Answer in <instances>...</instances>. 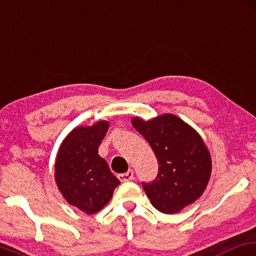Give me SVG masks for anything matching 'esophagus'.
<instances>
[{
	"instance_id": "1",
	"label": "esophagus",
	"mask_w": 256,
	"mask_h": 256,
	"mask_svg": "<svg viewBox=\"0 0 256 256\" xmlns=\"http://www.w3.org/2000/svg\"><path fill=\"white\" fill-rule=\"evenodd\" d=\"M118 178L121 182L130 181V180H132V178H134V172L128 170L127 172H124V174H118Z\"/></svg>"
}]
</instances>
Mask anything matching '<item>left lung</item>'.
<instances>
[{"instance_id": "obj_1", "label": "left lung", "mask_w": 256, "mask_h": 256, "mask_svg": "<svg viewBox=\"0 0 256 256\" xmlns=\"http://www.w3.org/2000/svg\"><path fill=\"white\" fill-rule=\"evenodd\" d=\"M132 124L158 158L156 178L142 182L152 204L161 213L175 214L196 201L212 172L210 154L198 132L172 114L149 121L132 118Z\"/></svg>"}]
</instances>
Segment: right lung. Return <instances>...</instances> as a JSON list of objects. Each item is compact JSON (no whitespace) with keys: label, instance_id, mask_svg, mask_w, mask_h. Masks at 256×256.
Here are the masks:
<instances>
[{"label":"right lung","instance_id":"obj_1","mask_svg":"<svg viewBox=\"0 0 256 256\" xmlns=\"http://www.w3.org/2000/svg\"><path fill=\"white\" fill-rule=\"evenodd\" d=\"M108 128L107 121H100L72 129L56 156L55 181L60 192L68 204L86 214L101 210L120 184L98 150Z\"/></svg>","mask_w":256,"mask_h":256}]
</instances>
